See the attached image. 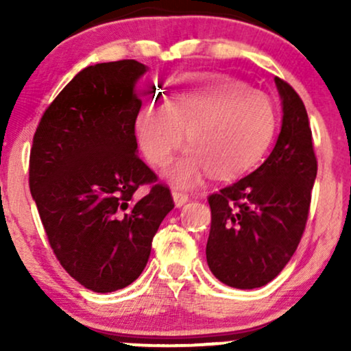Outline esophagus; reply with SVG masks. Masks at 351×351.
<instances>
[{
	"label": "esophagus",
	"mask_w": 351,
	"mask_h": 351,
	"mask_svg": "<svg viewBox=\"0 0 351 351\" xmlns=\"http://www.w3.org/2000/svg\"><path fill=\"white\" fill-rule=\"evenodd\" d=\"M171 195H173V199H175L176 206H183V204L188 201V193L181 191V189H173Z\"/></svg>",
	"instance_id": "1"
}]
</instances>
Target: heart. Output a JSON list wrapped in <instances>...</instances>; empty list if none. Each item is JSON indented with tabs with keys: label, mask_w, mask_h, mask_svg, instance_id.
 I'll list each match as a JSON object with an SVG mask.
<instances>
[{
	"label": "heart",
	"mask_w": 351,
	"mask_h": 351,
	"mask_svg": "<svg viewBox=\"0 0 351 351\" xmlns=\"http://www.w3.org/2000/svg\"><path fill=\"white\" fill-rule=\"evenodd\" d=\"M276 128L277 110L267 94L216 72L173 79L167 102H148L135 120L145 158L160 168L171 162L188 130L191 150L171 170L181 184L209 170L217 178L249 171L267 152Z\"/></svg>",
	"instance_id": "obj_1"
}]
</instances>
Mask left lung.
Masks as SVG:
<instances>
[{
    "label": "left lung",
    "mask_w": 351,
    "mask_h": 351,
    "mask_svg": "<svg viewBox=\"0 0 351 351\" xmlns=\"http://www.w3.org/2000/svg\"><path fill=\"white\" fill-rule=\"evenodd\" d=\"M276 84L284 117L272 153L251 175L208 196V265L229 287H263L279 276L307 224L317 176L312 130L299 94L279 77Z\"/></svg>",
    "instance_id": "8db88e82"
}]
</instances>
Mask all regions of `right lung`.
<instances>
[{
  "mask_svg": "<svg viewBox=\"0 0 351 351\" xmlns=\"http://www.w3.org/2000/svg\"><path fill=\"white\" fill-rule=\"evenodd\" d=\"M145 72L134 59L80 71L46 108L31 147L29 189L52 252L100 293L138 279L175 208L170 188L136 155L134 87Z\"/></svg>",
  "mask_w": 351,
  "mask_h": 351,
  "instance_id": "obj_1",
  "label": "right lung"
}]
</instances>
